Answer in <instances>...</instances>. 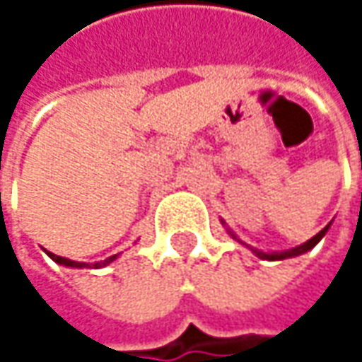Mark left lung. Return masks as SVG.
Instances as JSON below:
<instances>
[{
	"mask_svg": "<svg viewBox=\"0 0 362 362\" xmlns=\"http://www.w3.org/2000/svg\"><path fill=\"white\" fill-rule=\"evenodd\" d=\"M222 224H224L226 233H228V235H230V237H233L235 241H239L241 245L250 247V250H252V253H255V255H257L259 259H272V262H274V259H287V257H296V255H302V253L310 252V250H313V247H315V245H317V243H319V241H321V239L325 237L327 230H329V226H331V222H329V224H327V226L323 228V230H321V233H317V235H315L313 239H308L306 243H302V245H298V247H291V250H283V252H262V250H255V247H252V245L243 243V241H241V239H239V237H237V235H235V233H233V230H230V228L226 226V222H224V220H222Z\"/></svg>",
	"mask_w": 362,
	"mask_h": 362,
	"instance_id": "left-lung-1",
	"label": "left lung"
}]
</instances>
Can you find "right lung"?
<instances>
[{"label": "right lung", "instance_id": "add662e5", "mask_svg": "<svg viewBox=\"0 0 362 362\" xmlns=\"http://www.w3.org/2000/svg\"><path fill=\"white\" fill-rule=\"evenodd\" d=\"M56 264H60V266H66V268H105V266H109L110 262H115L117 257H119V253H115V255H110L107 259H103V262H94V264H88V262H75V259H69V257H62V255H56V253L52 252H45Z\"/></svg>", "mask_w": 362, "mask_h": 362}]
</instances>
